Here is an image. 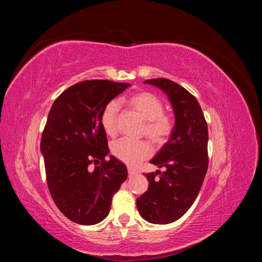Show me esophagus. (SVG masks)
<instances>
[{
  "label": "esophagus",
  "instance_id": "esophagus-1",
  "mask_svg": "<svg viewBox=\"0 0 262 262\" xmlns=\"http://www.w3.org/2000/svg\"><path fill=\"white\" fill-rule=\"evenodd\" d=\"M128 172H129V177H132V176H134L137 173V170L136 169H133V168H131V167H128Z\"/></svg>",
  "mask_w": 262,
  "mask_h": 262
}]
</instances>
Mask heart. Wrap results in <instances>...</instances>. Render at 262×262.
<instances>
[{
    "label": "heart",
    "mask_w": 262,
    "mask_h": 262,
    "mask_svg": "<svg viewBox=\"0 0 262 262\" xmlns=\"http://www.w3.org/2000/svg\"><path fill=\"white\" fill-rule=\"evenodd\" d=\"M132 113L145 121L142 134L146 136L155 145H163L172 133L173 119L164 114V104L156 95L140 92L126 100ZM100 125L106 136L114 138L118 132V104L109 101L100 114ZM113 155L120 162L137 166L152 155V147L146 141L119 140L112 145Z\"/></svg>",
    "instance_id": "b5f03b06"
}]
</instances>
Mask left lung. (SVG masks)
Wrapping results in <instances>:
<instances>
[{"instance_id":"8db88e82","label":"left lung","mask_w":262,"mask_h":262,"mask_svg":"<svg viewBox=\"0 0 262 262\" xmlns=\"http://www.w3.org/2000/svg\"><path fill=\"white\" fill-rule=\"evenodd\" d=\"M167 95L175 114V126L150 163L164 171L145 173L147 191L137 199L140 215L153 224H169L180 219L199 193L208 170V124L192 94L167 78H150ZM157 174L160 176L157 177Z\"/></svg>"}]
</instances>
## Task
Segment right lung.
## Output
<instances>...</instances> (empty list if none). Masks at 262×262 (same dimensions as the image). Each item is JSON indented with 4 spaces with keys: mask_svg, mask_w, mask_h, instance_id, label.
<instances>
[{
    "mask_svg": "<svg viewBox=\"0 0 262 262\" xmlns=\"http://www.w3.org/2000/svg\"><path fill=\"white\" fill-rule=\"evenodd\" d=\"M129 86L83 81L63 92L49 112L40 143L47 184L55 205L74 223L94 225L104 220L128 177L125 165L115 156L106 161L109 147L100 114Z\"/></svg>",
    "mask_w": 262,
    "mask_h": 262,
    "instance_id": "obj_1",
    "label": "right lung"
}]
</instances>
